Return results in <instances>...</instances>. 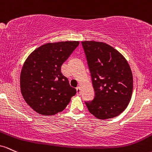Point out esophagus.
I'll list each match as a JSON object with an SVG mask.
<instances>
[{
  "mask_svg": "<svg viewBox=\"0 0 152 152\" xmlns=\"http://www.w3.org/2000/svg\"><path fill=\"white\" fill-rule=\"evenodd\" d=\"M76 90H77V95H80V92H81L80 87L78 86L77 88H76Z\"/></svg>",
  "mask_w": 152,
  "mask_h": 152,
  "instance_id": "obj_1",
  "label": "esophagus"
}]
</instances>
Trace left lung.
<instances>
[{
	"label": "left lung",
	"instance_id": "left-lung-1",
	"mask_svg": "<svg viewBox=\"0 0 152 152\" xmlns=\"http://www.w3.org/2000/svg\"><path fill=\"white\" fill-rule=\"evenodd\" d=\"M92 77L95 98L85 102L98 119L116 117L126 108L133 92V75L118 51L103 42H82Z\"/></svg>",
	"mask_w": 152,
	"mask_h": 152
}]
</instances>
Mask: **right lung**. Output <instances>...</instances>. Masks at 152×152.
I'll list each match as a JSON object with an SVG mask.
<instances>
[{
  "instance_id": "add662e5",
  "label": "right lung",
  "mask_w": 152,
  "mask_h": 152,
  "mask_svg": "<svg viewBox=\"0 0 152 152\" xmlns=\"http://www.w3.org/2000/svg\"><path fill=\"white\" fill-rule=\"evenodd\" d=\"M76 41L47 43L26 59L20 75L21 94L37 113L55 115L62 111L76 94L61 67L79 45Z\"/></svg>"
}]
</instances>
